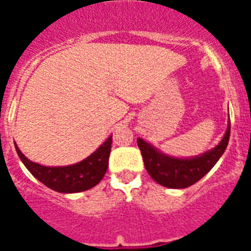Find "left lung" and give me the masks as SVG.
I'll return each instance as SVG.
<instances>
[{"label":"left lung","mask_w":251,"mask_h":251,"mask_svg":"<svg viewBox=\"0 0 251 251\" xmlns=\"http://www.w3.org/2000/svg\"><path fill=\"white\" fill-rule=\"evenodd\" d=\"M230 138V121L220 143L200 156L177 158L162 153L142 138L137 143L142 152L146 170L157 183L168 188H186L200 181L225 152Z\"/></svg>","instance_id":"obj_1"}]
</instances>
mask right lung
<instances>
[{
  "label": "right lung",
  "instance_id": "1",
  "mask_svg": "<svg viewBox=\"0 0 251 251\" xmlns=\"http://www.w3.org/2000/svg\"><path fill=\"white\" fill-rule=\"evenodd\" d=\"M16 152L25 167L30 174L41 183L48 186L54 191L61 194H75L86 191L94 187L101 181L108 170L110 148H112V136L108 137L103 145L89 157L75 165L63 166V167H48L39 165L25 157L15 143Z\"/></svg>",
  "mask_w": 251,
  "mask_h": 251
}]
</instances>
